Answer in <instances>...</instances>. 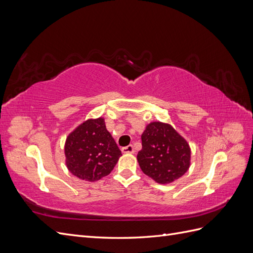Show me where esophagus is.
Instances as JSON below:
<instances>
[{
  "label": "esophagus",
  "mask_w": 253,
  "mask_h": 253,
  "mask_svg": "<svg viewBox=\"0 0 253 253\" xmlns=\"http://www.w3.org/2000/svg\"><path fill=\"white\" fill-rule=\"evenodd\" d=\"M121 151H122V153H131V154H133V153H135V149H134V147H133L132 144L127 145V147L122 148Z\"/></svg>",
  "instance_id": "obj_1"
}]
</instances>
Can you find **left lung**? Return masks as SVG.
Segmentation results:
<instances>
[{"mask_svg":"<svg viewBox=\"0 0 253 253\" xmlns=\"http://www.w3.org/2000/svg\"><path fill=\"white\" fill-rule=\"evenodd\" d=\"M137 154L141 171L162 185L180 178L190 168L191 149L187 140L169 124L153 121L141 135Z\"/></svg>","mask_w":253,"mask_h":253,"instance_id":"1","label":"left lung"}]
</instances>
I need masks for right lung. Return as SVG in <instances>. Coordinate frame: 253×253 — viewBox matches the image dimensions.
I'll use <instances>...</instances> for the list:
<instances>
[{
	"instance_id": "add662e5",
	"label": "right lung",
	"mask_w": 253,
	"mask_h": 253,
	"mask_svg": "<svg viewBox=\"0 0 253 253\" xmlns=\"http://www.w3.org/2000/svg\"><path fill=\"white\" fill-rule=\"evenodd\" d=\"M65 165L74 176L97 181L109 175L122 155L103 117L84 120L68 134L64 144Z\"/></svg>"
}]
</instances>
